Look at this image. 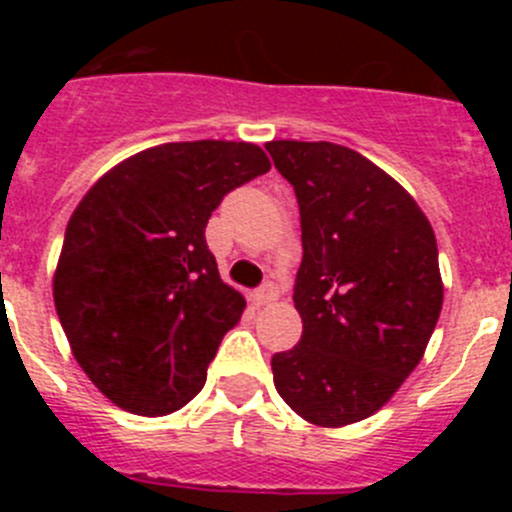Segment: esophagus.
Returning a JSON list of instances; mask_svg holds the SVG:
<instances>
[{
    "mask_svg": "<svg viewBox=\"0 0 512 512\" xmlns=\"http://www.w3.org/2000/svg\"><path fill=\"white\" fill-rule=\"evenodd\" d=\"M252 299H255V304H257V307H265V304L275 302V299H277V287L272 285V282H267L265 287H260V289H257V292H255V297H252Z\"/></svg>",
    "mask_w": 512,
    "mask_h": 512,
    "instance_id": "1",
    "label": "esophagus"
}]
</instances>
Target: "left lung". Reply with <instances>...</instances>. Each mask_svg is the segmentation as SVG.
Returning a JSON list of instances; mask_svg holds the SVG:
<instances>
[{
	"label": "left lung",
	"instance_id": "obj_1",
	"mask_svg": "<svg viewBox=\"0 0 512 512\" xmlns=\"http://www.w3.org/2000/svg\"><path fill=\"white\" fill-rule=\"evenodd\" d=\"M299 203L302 339L272 356L277 394L324 428L369 418L428 347L443 304L438 247L418 203L389 173L329 141H270Z\"/></svg>",
	"mask_w": 512,
	"mask_h": 512
}]
</instances>
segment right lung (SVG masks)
Segmentation results:
<instances>
[{"instance_id":"obj_1","label":"right lung","mask_w":512,"mask_h":512,"mask_svg":"<svg viewBox=\"0 0 512 512\" xmlns=\"http://www.w3.org/2000/svg\"><path fill=\"white\" fill-rule=\"evenodd\" d=\"M270 170L255 143H163L91 185L66 225L54 304L94 386L138 416L183 409L205 384L245 297L220 280L205 225Z\"/></svg>"}]
</instances>
